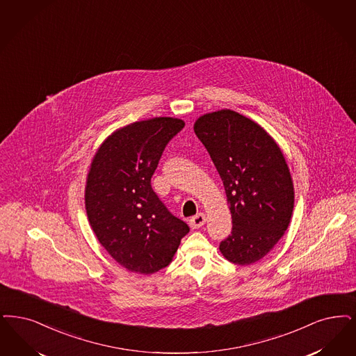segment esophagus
<instances>
[{
    "instance_id": "1",
    "label": "esophagus",
    "mask_w": 356,
    "mask_h": 356,
    "mask_svg": "<svg viewBox=\"0 0 356 356\" xmlns=\"http://www.w3.org/2000/svg\"><path fill=\"white\" fill-rule=\"evenodd\" d=\"M205 222H207V217L204 213H197L189 220V225L192 229L201 228V227H204Z\"/></svg>"
}]
</instances>
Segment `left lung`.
<instances>
[{
  "mask_svg": "<svg viewBox=\"0 0 356 356\" xmlns=\"http://www.w3.org/2000/svg\"><path fill=\"white\" fill-rule=\"evenodd\" d=\"M195 134L213 160L232 214L221 254L252 265L281 240L294 208V185L280 145L252 119L232 110L200 116Z\"/></svg>",
  "mask_w": 356,
  "mask_h": 356,
  "instance_id": "left-lung-1",
  "label": "left lung"
}]
</instances>
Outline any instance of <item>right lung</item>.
<instances>
[{"instance_id":"add662e5","label":"right lung","mask_w":356,"mask_h":356,"mask_svg":"<svg viewBox=\"0 0 356 356\" xmlns=\"http://www.w3.org/2000/svg\"><path fill=\"white\" fill-rule=\"evenodd\" d=\"M184 120L160 116L114 131L91 160L87 218L100 245L124 269L152 274L168 266L189 232L159 200L151 177Z\"/></svg>"}]
</instances>
